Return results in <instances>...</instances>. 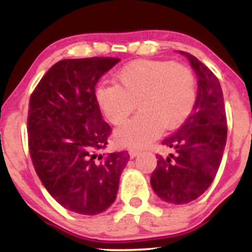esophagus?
<instances>
[{
  "mask_svg": "<svg viewBox=\"0 0 252 252\" xmlns=\"http://www.w3.org/2000/svg\"><path fill=\"white\" fill-rule=\"evenodd\" d=\"M138 154H140V150H138V149H136V148H130L129 149L130 158H135V156L138 155Z\"/></svg>",
  "mask_w": 252,
  "mask_h": 252,
  "instance_id": "obj_1",
  "label": "esophagus"
}]
</instances>
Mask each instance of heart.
<instances>
[{"mask_svg":"<svg viewBox=\"0 0 252 252\" xmlns=\"http://www.w3.org/2000/svg\"><path fill=\"white\" fill-rule=\"evenodd\" d=\"M116 84L103 83L96 90L100 110L115 126L128 120L138 103L141 111L116 130L117 142L148 146L164 129L180 126L196 102V79L184 63L158 60L130 63L116 73Z\"/></svg>","mask_w":252,"mask_h":252,"instance_id":"1","label":"heart"}]
</instances>
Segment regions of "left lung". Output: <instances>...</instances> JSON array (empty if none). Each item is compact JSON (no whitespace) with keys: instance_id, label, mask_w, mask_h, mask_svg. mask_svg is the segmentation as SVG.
Instances as JSON below:
<instances>
[{"instance_id":"obj_1","label":"left lung","mask_w":252,"mask_h":252,"mask_svg":"<svg viewBox=\"0 0 252 252\" xmlns=\"http://www.w3.org/2000/svg\"><path fill=\"white\" fill-rule=\"evenodd\" d=\"M198 77V94L192 114L179 130L162 141L174 149L167 158L158 154L150 176L154 192L163 201L187 204L211 186L220 166L227 137L222 90L216 74L194 56L180 51Z\"/></svg>"}]
</instances>
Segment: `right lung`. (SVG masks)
I'll return each mask as SVG.
<instances>
[{"mask_svg": "<svg viewBox=\"0 0 252 252\" xmlns=\"http://www.w3.org/2000/svg\"><path fill=\"white\" fill-rule=\"evenodd\" d=\"M120 58L60 60L30 99L27 131L32 162L45 189L63 207L94 216L115 201L126 150L104 153L111 126L102 120L96 84Z\"/></svg>", "mask_w": 252, "mask_h": 252, "instance_id": "right-lung-1", "label": "right lung"}]
</instances>
